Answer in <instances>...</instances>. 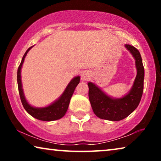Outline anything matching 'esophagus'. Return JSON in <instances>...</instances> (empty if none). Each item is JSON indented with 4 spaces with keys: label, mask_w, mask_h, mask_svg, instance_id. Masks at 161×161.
Wrapping results in <instances>:
<instances>
[{
    "label": "esophagus",
    "mask_w": 161,
    "mask_h": 161,
    "mask_svg": "<svg viewBox=\"0 0 161 161\" xmlns=\"http://www.w3.org/2000/svg\"><path fill=\"white\" fill-rule=\"evenodd\" d=\"M89 73L87 72H83L82 74H81V80L85 81L89 79Z\"/></svg>",
    "instance_id": "obj_1"
}]
</instances>
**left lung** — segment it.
Instances as JSON below:
<instances>
[{"instance_id": "obj_1", "label": "left lung", "mask_w": 161, "mask_h": 161, "mask_svg": "<svg viewBox=\"0 0 161 161\" xmlns=\"http://www.w3.org/2000/svg\"><path fill=\"white\" fill-rule=\"evenodd\" d=\"M136 60L137 69L135 81L128 94L121 98H112L93 83L89 82V98L92 110L97 117L110 121H120L128 116L139 104L144 90V69L138 50L133 46L125 45Z\"/></svg>"}]
</instances>
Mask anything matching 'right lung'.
I'll return each instance as SVG.
<instances>
[{"label": "right lung", "instance_id": "right-lung-1", "mask_svg": "<svg viewBox=\"0 0 161 161\" xmlns=\"http://www.w3.org/2000/svg\"><path fill=\"white\" fill-rule=\"evenodd\" d=\"M32 47H29L26 50L23 58H22L21 63L19 66L18 69H17V85H18L19 94V97H20L22 104H23L25 111L31 116L41 121H47V122L59 119L62 118L65 115L66 112L67 111L70 102V99H71L72 94L74 93L76 86L78 85L79 82H80V76L75 77L69 83V84L67 85V88H66L64 92H63V94H61L60 97L55 101L54 103H53L52 104L44 108H35L31 106L27 102V100H25V96H24L23 86H22L21 82V68L24 62V60H25L26 55H27L28 52L31 49Z\"/></svg>", "mask_w": 161, "mask_h": 161}]
</instances>
